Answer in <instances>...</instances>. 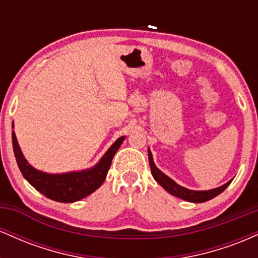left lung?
Here are the masks:
<instances>
[{"label": "left lung", "instance_id": "obj_1", "mask_svg": "<svg viewBox=\"0 0 258 258\" xmlns=\"http://www.w3.org/2000/svg\"><path fill=\"white\" fill-rule=\"evenodd\" d=\"M148 156H149V165L154 179H155L165 190H167V193L173 195V197L179 198V199L182 200L189 201V203H205V201L214 199L215 197L220 195L233 180L230 179L229 182L226 183V184L215 189H210V190H191V189L184 188V186L177 184L173 179H171L170 177L166 176L164 172H161V171L155 166L153 160V154L150 152L149 148H148Z\"/></svg>", "mask_w": 258, "mask_h": 258}]
</instances>
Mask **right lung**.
Instances as JSON below:
<instances>
[{"mask_svg": "<svg viewBox=\"0 0 258 258\" xmlns=\"http://www.w3.org/2000/svg\"><path fill=\"white\" fill-rule=\"evenodd\" d=\"M14 126L12 125V128ZM125 138V136L117 138L93 167L65 173H47L36 170L29 164L18 144L16 133L12 131L14 156H16L20 172L36 190L48 199L59 201V203H75L97 190L105 180L106 174L110 168L111 160Z\"/></svg>", "mask_w": 258, "mask_h": 258, "instance_id": "add662e5", "label": "right lung"}]
</instances>
